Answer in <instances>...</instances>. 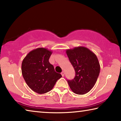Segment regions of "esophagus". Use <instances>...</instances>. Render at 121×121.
I'll list each match as a JSON object with an SVG mask.
<instances>
[{
  "label": "esophagus",
  "instance_id": "esophagus-1",
  "mask_svg": "<svg viewBox=\"0 0 121 121\" xmlns=\"http://www.w3.org/2000/svg\"><path fill=\"white\" fill-rule=\"evenodd\" d=\"M64 71H62V72H61V74H62V77H64Z\"/></svg>",
  "mask_w": 121,
  "mask_h": 121
}]
</instances>
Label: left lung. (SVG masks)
Here are the masks:
<instances>
[{
	"instance_id": "8db88e82",
	"label": "left lung",
	"mask_w": 121,
	"mask_h": 121,
	"mask_svg": "<svg viewBox=\"0 0 121 121\" xmlns=\"http://www.w3.org/2000/svg\"><path fill=\"white\" fill-rule=\"evenodd\" d=\"M66 53L76 72L74 78L68 80L69 86L74 93L86 94L93 87L99 75L98 59L93 52L85 47L67 49Z\"/></svg>"
}]
</instances>
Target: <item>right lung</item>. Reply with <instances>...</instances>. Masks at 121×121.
Returning a JSON list of instances; mask_svg holds the SVG:
<instances>
[{"label":"right lung","mask_w":121,"mask_h":121,"mask_svg":"<svg viewBox=\"0 0 121 121\" xmlns=\"http://www.w3.org/2000/svg\"><path fill=\"white\" fill-rule=\"evenodd\" d=\"M52 51L38 48L30 51L23 59L21 65L22 76L29 87L38 94L50 91L62 75L55 71L49 62Z\"/></svg>","instance_id":"right-lung-1"}]
</instances>
